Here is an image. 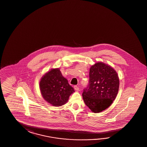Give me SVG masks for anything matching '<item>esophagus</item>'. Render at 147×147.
Here are the masks:
<instances>
[{"mask_svg":"<svg viewBox=\"0 0 147 147\" xmlns=\"http://www.w3.org/2000/svg\"><path fill=\"white\" fill-rule=\"evenodd\" d=\"M74 88H75L76 90H79V89L78 87L77 86H74Z\"/></svg>","mask_w":147,"mask_h":147,"instance_id":"34e87169","label":"esophagus"}]
</instances>
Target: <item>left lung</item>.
I'll return each instance as SVG.
<instances>
[{
  "mask_svg": "<svg viewBox=\"0 0 147 147\" xmlns=\"http://www.w3.org/2000/svg\"><path fill=\"white\" fill-rule=\"evenodd\" d=\"M119 84L117 74L112 67L102 62L96 63L90 68L88 86L82 92L86 105L92 112H102L115 99Z\"/></svg>",
  "mask_w": 147,
  "mask_h": 147,
  "instance_id": "obj_1",
  "label": "left lung"
}]
</instances>
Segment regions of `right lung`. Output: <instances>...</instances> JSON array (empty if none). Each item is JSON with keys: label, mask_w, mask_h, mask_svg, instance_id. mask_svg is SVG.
Listing matches in <instances>:
<instances>
[{"label": "right lung", "mask_w": 147, "mask_h": 147, "mask_svg": "<svg viewBox=\"0 0 147 147\" xmlns=\"http://www.w3.org/2000/svg\"><path fill=\"white\" fill-rule=\"evenodd\" d=\"M40 89L43 98L52 106H62L75 92L59 68L52 69L40 82Z\"/></svg>", "instance_id": "obj_1"}]
</instances>
